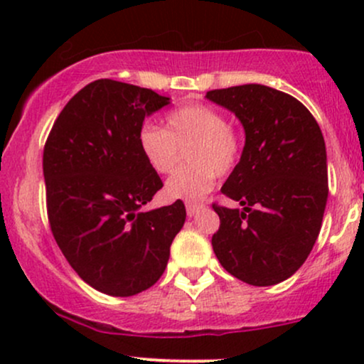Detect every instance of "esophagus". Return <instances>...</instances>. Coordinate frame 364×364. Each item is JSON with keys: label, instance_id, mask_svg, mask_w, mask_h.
<instances>
[{"label": "esophagus", "instance_id": "34e87169", "mask_svg": "<svg viewBox=\"0 0 364 364\" xmlns=\"http://www.w3.org/2000/svg\"><path fill=\"white\" fill-rule=\"evenodd\" d=\"M203 207H205V205H203V203H200V202H188L186 203V214H188V217H193L195 214H198V212L202 210Z\"/></svg>", "mask_w": 364, "mask_h": 364}]
</instances>
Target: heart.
Returning <instances> with one entry per match:
<instances>
[{
	"instance_id": "heart-1",
	"label": "heart",
	"mask_w": 364,
	"mask_h": 364,
	"mask_svg": "<svg viewBox=\"0 0 364 364\" xmlns=\"http://www.w3.org/2000/svg\"><path fill=\"white\" fill-rule=\"evenodd\" d=\"M136 144L149 168L169 174L186 151L190 166L179 169L166 183L169 198L198 200L215 185L217 176L232 173L241 159V136L215 107L207 104H185L166 114V129L144 123Z\"/></svg>"
}]
</instances>
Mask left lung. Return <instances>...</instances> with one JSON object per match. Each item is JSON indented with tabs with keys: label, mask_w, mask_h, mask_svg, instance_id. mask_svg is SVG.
Listing matches in <instances>:
<instances>
[{
	"label": "left lung",
	"mask_w": 364,
	"mask_h": 364,
	"mask_svg": "<svg viewBox=\"0 0 364 364\" xmlns=\"http://www.w3.org/2000/svg\"><path fill=\"white\" fill-rule=\"evenodd\" d=\"M245 128L240 162L220 191L240 208L212 203L220 219L212 236L217 260L252 286L291 277L318 237L328 196L321 129L298 99L260 83L208 90Z\"/></svg>",
	"instance_id": "8db88e82"
}]
</instances>
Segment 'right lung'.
Returning <instances> with one entry per match:
<instances>
[{"label":"right lung","instance_id":"right-lung-1","mask_svg":"<svg viewBox=\"0 0 364 364\" xmlns=\"http://www.w3.org/2000/svg\"><path fill=\"white\" fill-rule=\"evenodd\" d=\"M169 97L101 78L63 107L44 145L46 205L54 240L72 269L109 296L139 294L164 274L186 208L141 210L162 181L140 154L145 116Z\"/></svg>","mask_w":364,"mask_h":364}]
</instances>
